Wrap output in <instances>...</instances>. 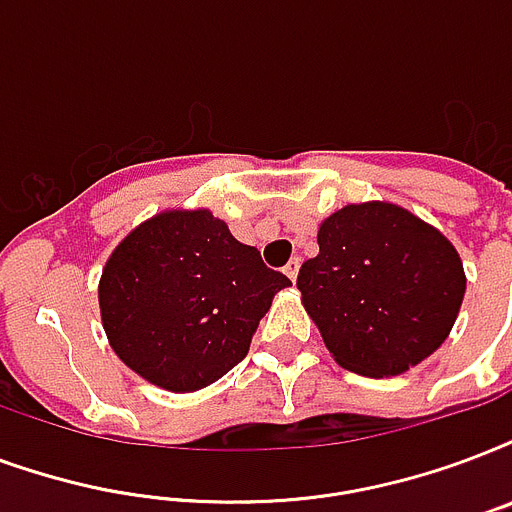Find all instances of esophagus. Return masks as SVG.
Here are the masks:
<instances>
[{
  "label": "esophagus",
  "mask_w": 512,
  "mask_h": 512,
  "mask_svg": "<svg viewBox=\"0 0 512 512\" xmlns=\"http://www.w3.org/2000/svg\"><path fill=\"white\" fill-rule=\"evenodd\" d=\"M298 271H300V260H298V257H292L290 263L284 265V273H287L292 282H295V279H298Z\"/></svg>",
  "instance_id": "1"
}]
</instances>
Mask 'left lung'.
<instances>
[{
	"label": "left lung",
	"mask_w": 512,
	"mask_h": 512,
	"mask_svg": "<svg viewBox=\"0 0 512 512\" xmlns=\"http://www.w3.org/2000/svg\"><path fill=\"white\" fill-rule=\"evenodd\" d=\"M319 255L300 265L308 317L341 368L400 376L446 341L462 308L454 244L403 206L349 204L319 225Z\"/></svg>",
	"instance_id": "left-lung-1"
}]
</instances>
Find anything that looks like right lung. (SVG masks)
<instances>
[{"label":"right lung","instance_id":"1","mask_svg":"<svg viewBox=\"0 0 512 512\" xmlns=\"http://www.w3.org/2000/svg\"><path fill=\"white\" fill-rule=\"evenodd\" d=\"M290 284L209 209H169L109 255L101 325L134 373L169 392H195L247 357L273 295Z\"/></svg>","mask_w":512,"mask_h":512}]
</instances>
